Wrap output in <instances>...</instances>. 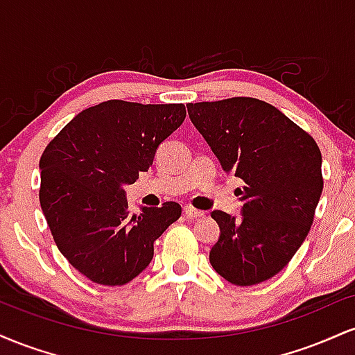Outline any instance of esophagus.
<instances>
[{"instance_id":"1","label":"esophagus","mask_w":355,"mask_h":355,"mask_svg":"<svg viewBox=\"0 0 355 355\" xmlns=\"http://www.w3.org/2000/svg\"><path fill=\"white\" fill-rule=\"evenodd\" d=\"M183 214H185V217H189V218L203 217V211L193 209V207H185V209H183Z\"/></svg>"}]
</instances>
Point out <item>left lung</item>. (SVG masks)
I'll return each mask as SVG.
<instances>
[{
  "label": "left lung",
  "instance_id": "obj_1",
  "mask_svg": "<svg viewBox=\"0 0 355 355\" xmlns=\"http://www.w3.org/2000/svg\"><path fill=\"white\" fill-rule=\"evenodd\" d=\"M187 110L223 172L245 183L239 189L240 218L211 211L220 227L211 267L242 287L266 282L291 262L311 230L324 189L319 146L262 100L235 96Z\"/></svg>",
  "mask_w": 355,
  "mask_h": 355
}]
</instances>
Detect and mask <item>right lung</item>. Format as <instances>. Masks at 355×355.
<instances>
[{
  "label": "right lung",
  "instance_id": "obj_1",
  "mask_svg": "<svg viewBox=\"0 0 355 355\" xmlns=\"http://www.w3.org/2000/svg\"><path fill=\"white\" fill-rule=\"evenodd\" d=\"M185 105L108 100L78 113L40 160V203L56 247L95 284L123 285L148 267L153 242L182 207L130 214L125 185L148 172L158 145L185 120Z\"/></svg>",
  "mask_w": 355,
  "mask_h": 355
}]
</instances>
